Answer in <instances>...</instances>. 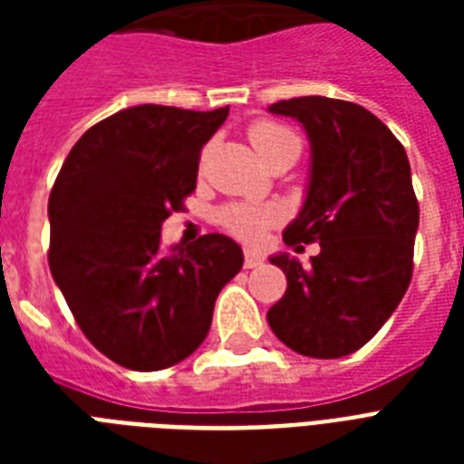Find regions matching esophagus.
Wrapping results in <instances>:
<instances>
[{
    "instance_id": "esophagus-1",
    "label": "esophagus",
    "mask_w": 464,
    "mask_h": 464,
    "mask_svg": "<svg viewBox=\"0 0 464 464\" xmlns=\"http://www.w3.org/2000/svg\"><path fill=\"white\" fill-rule=\"evenodd\" d=\"M262 262H265V257H262L257 250H246V260H243V265H246V269H255L260 267Z\"/></svg>"
}]
</instances>
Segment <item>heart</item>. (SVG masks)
<instances>
[{"label": "heart", "instance_id": "1", "mask_svg": "<svg viewBox=\"0 0 464 464\" xmlns=\"http://www.w3.org/2000/svg\"><path fill=\"white\" fill-rule=\"evenodd\" d=\"M247 137L253 141L255 151L260 154L262 160L272 159L279 151H286V149H298L301 151V141L289 127L279 125V122H272V120H257L255 125H250L247 130ZM218 221L224 228L238 236V238L255 240L260 238V233L267 228L269 224L276 221V211L272 207H255V204L236 202L228 204L218 214Z\"/></svg>", "mask_w": 464, "mask_h": 464}]
</instances>
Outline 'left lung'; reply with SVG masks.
I'll use <instances>...</instances> for the list:
<instances>
[{"label":"left lung","mask_w":464,"mask_h":464,"mask_svg":"<svg viewBox=\"0 0 464 464\" xmlns=\"http://www.w3.org/2000/svg\"><path fill=\"white\" fill-rule=\"evenodd\" d=\"M304 125L310 141L305 202L284 240L320 243L301 265L269 257L286 294L267 313L276 337L313 359H339L366 344L411 282L419 202L407 151L373 112L349 101L304 96L269 105Z\"/></svg>","instance_id":"8db88e82"}]
</instances>
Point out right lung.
Masks as SVG:
<instances>
[{
	"label": "right lung",
	"mask_w": 464,
	"mask_h": 464,
	"mask_svg": "<svg viewBox=\"0 0 464 464\" xmlns=\"http://www.w3.org/2000/svg\"><path fill=\"white\" fill-rule=\"evenodd\" d=\"M228 108L134 105L93 125L50 192V272L98 352L132 371L188 359L218 291L243 267L236 240L209 233L160 250V224L197 188L202 147Z\"/></svg>",
	"instance_id": "add662e5"
}]
</instances>
